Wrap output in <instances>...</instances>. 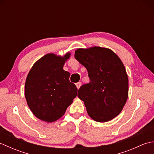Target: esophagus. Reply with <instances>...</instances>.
I'll use <instances>...</instances> for the list:
<instances>
[{
	"label": "esophagus",
	"mask_w": 154,
	"mask_h": 154,
	"mask_svg": "<svg viewBox=\"0 0 154 154\" xmlns=\"http://www.w3.org/2000/svg\"><path fill=\"white\" fill-rule=\"evenodd\" d=\"M75 85H76V87H77V89H79V88H80V87H81V82H78V83H77L75 84Z\"/></svg>",
	"instance_id": "esophagus-1"
}]
</instances>
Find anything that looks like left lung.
Masks as SVG:
<instances>
[{
	"instance_id": "left-lung-1",
	"label": "left lung",
	"mask_w": 154,
	"mask_h": 154,
	"mask_svg": "<svg viewBox=\"0 0 154 154\" xmlns=\"http://www.w3.org/2000/svg\"><path fill=\"white\" fill-rule=\"evenodd\" d=\"M75 57L86 67L91 81L77 94L89 116L99 122L112 120L128 97V77L122 61L110 49L98 46L78 48Z\"/></svg>"
}]
</instances>
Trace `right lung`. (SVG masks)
<instances>
[{
	"instance_id": "right-lung-1",
	"label": "right lung",
	"mask_w": 154,
	"mask_h": 154,
	"mask_svg": "<svg viewBox=\"0 0 154 154\" xmlns=\"http://www.w3.org/2000/svg\"><path fill=\"white\" fill-rule=\"evenodd\" d=\"M71 56L44 55L33 65L26 79L24 94L30 109L38 119L53 122L60 119L77 96V89L69 81L63 65Z\"/></svg>"
}]
</instances>
